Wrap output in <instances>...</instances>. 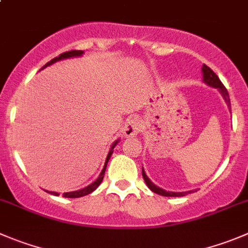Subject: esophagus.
<instances>
[{
  "label": "esophagus",
  "mask_w": 248,
  "mask_h": 248,
  "mask_svg": "<svg viewBox=\"0 0 248 248\" xmlns=\"http://www.w3.org/2000/svg\"><path fill=\"white\" fill-rule=\"evenodd\" d=\"M140 129H141L140 122H139L136 118H131V119H129L128 122H126L125 126H124V136L130 138V136L138 135Z\"/></svg>",
  "instance_id": "1"
}]
</instances>
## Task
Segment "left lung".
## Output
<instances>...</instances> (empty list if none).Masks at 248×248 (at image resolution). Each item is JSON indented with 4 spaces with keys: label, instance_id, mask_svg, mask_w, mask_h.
Instances as JSON below:
<instances>
[{
    "label": "left lung",
    "instance_id": "8db88e82",
    "mask_svg": "<svg viewBox=\"0 0 248 248\" xmlns=\"http://www.w3.org/2000/svg\"><path fill=\"white\" fill-rule=\"evenodd\" d=\"M202 72H203V81L206 82V84H208L209 86L218 87L219 90H220L221 95H223V97L225 98L228 106L230 107V98H229L228 90L225 89V86L223 85V82L220 81V79L218 78V75H217L216 73L211 69V68L207 67L206 64H203V67H202ZM142 176H143V180H145V183L147 184V186L150 187V190L153 191L155 193H158V195H162V196H168V197L169 196L170 197H181V196H185L186 193H187V192H169V191H166V190H163V188L158 187V186H155L152 181H150V179L147 178V175H146L145 171H143V168H142ZM188 192H190V191H188Z\"/></svg>",
    "mask_w": 248,
    "mask_h": 248
}]
</instances>
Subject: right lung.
Masks as SVG:
<instances>
[{
	"mask_svg": "<svg viewBox=\"0 0 248 248\" xmlns=\"http://www.w3.org/2000/svg\"><path fill=\"white\" fill-rule=\"evenodd\" d=\"M82 53H84V51H77V49H73V51L64 52V53H61V55L58 56V57H56V58H53V60H52V61H49V62L47 63V64H45L44 67H42V68L47 67V65H49V64H52V63L57 62V61H60V60H64V58H69V57H75V56H81ZM117 142H118V141H117ZM117 142L113 143L112 148H110L109 153H108V155H107V159H106L105 167H103L102 171H101V174H100V176H98V178L96 179V180L93 181V183L91 184V185L87 186V187H84V188H82V190L73 191V192H65V193H63V197H67V199H77V197L86 196V195H89V193H91V192H93V191H95L96 188L98 187V185H100V184L102 183L103 176H105L106 167H107L108 161H109L110 155H112V153H113V148H114V146L117 145ZM49 193H52V195H55V196H58V195H60V193H57V192H52V191H51V192H49Z\"/></svg>",
	"mask_w": 248,
	"mask_h": 248,
	"instance_id": "right-lung-1",
	"label": "right lung"
}]
</instances>
